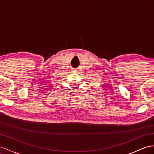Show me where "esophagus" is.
Listing matches in <instances>:
<instances>
[{"label": "esophagus", "mask_w": 154, "mask_h": 154, "mask_svg": "<svg viewBox=\"0 0 154 154\" xmlns=\"http://www.w3.org/2000/svg\"><path fill=\"white\" fill-rule=\"evenodd\" d=\"M77 70L76 69H73V72H77Z\"/></svg>", "instance_id": "obj_1"}]
</instances>
